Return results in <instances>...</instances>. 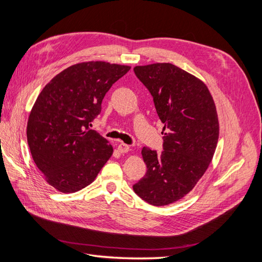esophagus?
<instances>
[{"label": "esophagus", "instance_id": "34e87169", "mask_svg": "<svg viewBox=\"0 0 262 262\" xmlns=\"http://www.w3.org/2000/svg\"><path fill=\"white\" fill-rule=\"evenodd\" d=\"M118 150L120 153H128L130 150V146L128 144H124V143H120L118 145Z\"/></svg>", "mask_w": 262, "mask_h": 262}]
</instances>
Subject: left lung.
I'll return each instance as SVG.
<instances>
[{"instance_id":"left-lung-1","label":"left lung","mask_w":262,"mask_h":262,"mask_svg":"<svg viewBox=\"0 0 262 262\" xmlns=\"http://www.w3.org/2000/svg\"><path fill=\"white\" fill-rule=\"evenodd\" d=\"M133 70L164 123V150L142 148L147 170L133 190L147 203L163 207L187 195L207 171L220 134L217 112L207 85L171 63Z\"/></svg>"}]
</instances>
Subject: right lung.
Segmentation results:
<instances>
[{"instance_id": "1", "label": "right lung", "mask_w": 262, "mask_h": 262, "mask_svg": "<svg viewBox=\"0 0 262 262\" xmlns=\"http://www.w3.org/2000/svg\"><path fill=\"white\" fill-rule=\"evenodd\" d=\"M131 69L105 61L76 63L47 84L31 108L27 142L45 180L63 193L95 180L114 153L90 125L110 87Z\"/></svg>"}]
</instances>
